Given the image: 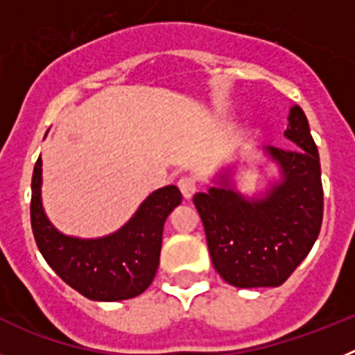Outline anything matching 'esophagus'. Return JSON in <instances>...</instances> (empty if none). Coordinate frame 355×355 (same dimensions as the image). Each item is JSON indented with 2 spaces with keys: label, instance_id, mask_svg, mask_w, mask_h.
<instances>
[{
  "label": "esophagus",
  "instance_id": "esophagus-1",
  "mask_svg": "<svg viewBox=\"0 0 355 355\" xmlns=\"http://www.w3.org/2000/svg\"><path fill=\"white\" fill-rule=\"evenodd\" d=\"M178 187H180L181 193H183L184 199H192V196L196 193L197 190V183L193 178H190V175H184V178H181L180 181H178Z\"/></svg>",
  "mask_w": 355,
  "mask_h": 355
}]
</instances>
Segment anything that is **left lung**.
<instances>
[{
	"label": "left lung",
	"mask_w": 355,
	"mask_h": 355,
	"mask_svg": "<svg viewBox=\"0 0 355 355\" xmlns=\"http://www.w3.org/2000/svg\"><path fill=\"white\" fill-rule=\"evenodd\" d=\"M284 137L297 149L263 147L279 174L265 192L252 197L238 192L227 167L208 192L193 196L213 266L236 288L281 286L309 254L322 227L320 156L299 105L290 108Z\"/></svg>",
	"instance_id": "left-lung-1"
}]
</instances>
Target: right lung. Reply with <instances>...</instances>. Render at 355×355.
<instances>
[{"mask_svg":"<svg viewBox=\"0 0 355 355\" xmlns=\"http://www.w3.org/2000/svg\"><path fill=\"white\" fill-rule=\"evenodd\" d=\"M174 184L146 197L126 224L101 238H78L60 233L42 206V159L31 178V229L37 247L62 281L97 302H117L144 293L159 265L163 225L181 205Z\"/></svg>","mask_w":355,"mask_h":355,"instance_id":"add662e5","label":"right lung"}]
</instances>
